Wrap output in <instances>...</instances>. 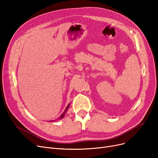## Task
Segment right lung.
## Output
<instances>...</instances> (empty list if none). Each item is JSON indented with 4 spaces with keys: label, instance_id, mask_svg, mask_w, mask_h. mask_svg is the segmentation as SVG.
I'll return each mask as SVG.
<instances>
[{
    "label": "right lung",
    "instance_id": "right-lung-1",
    "mask_svg": "<svg viewBox=\"0 0 158 158\" xmlns=\"http://www.w3.org/2000/svg\"><path fill=\"white\" fill-rule=\"evenodd\" d=\"M69 106H70V104H68V106H66V107L65 108V110H64V111L61 114V115L60 116V117H59V118H57V120H61V119H62L64 117V115H65V113H66V112L67 111V110H69ZM51 121H52V122H55L56 120H51Z\"/></svg>",
    "mask_w": 158,
    "mask_h": 158
}]
</instances>
